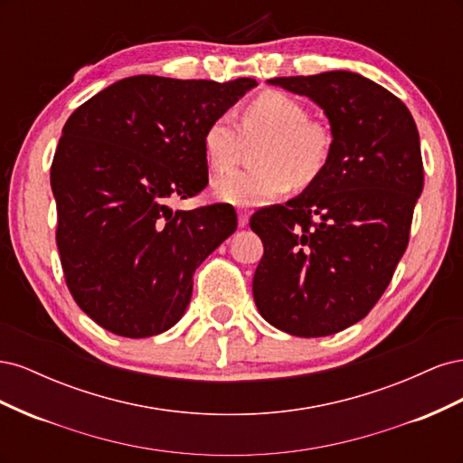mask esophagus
<instances>
[{"mask_svg":"<svg viewBox=\"0 0 463 463\" xmlns=\"http://www.w3.org/2000/svg\"><path fill=\"white\" fill-rule=\"evenodd\" d=\"M247 222H249V213H247V210H240V226L245 228Z\"/></svg>","mask_w":463,"mask_h":463,"instance_id":"34e87169","label":"esophagus"}]
</instances>
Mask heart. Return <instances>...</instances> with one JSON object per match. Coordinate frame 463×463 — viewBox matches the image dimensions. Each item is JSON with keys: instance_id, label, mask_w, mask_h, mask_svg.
<instances>
[{"instance_id": "obj_1", "label": "heart", "mask_w": 463, "mask_h": 463, "mask_svg": "<svg viewBox=\"0 0 463 463\" xmlns=\"http://www.w3.org/2000/svg\"><path fill=\"white\" fill-rule=\"evenodd\" d=\"M262 143L255 170L230 172L214 181L216 197L237 204H266L288 193L293 184L307 187L326 170L332 133L311 119L296 98L282 90H264L241 108L240 128L228 116H216L203 131V150L214 172H228L240 160L245 141Z\"/></svg>"}]
</instances>
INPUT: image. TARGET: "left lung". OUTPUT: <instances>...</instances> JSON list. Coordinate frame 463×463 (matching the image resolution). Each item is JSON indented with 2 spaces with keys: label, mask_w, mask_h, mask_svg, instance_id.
I'll list each match as a JSON object with an SVG mask.
<instances>
[{
  "label": "left lung",
  "mask_w": 463,
  "mask_h": 463,
  "mask_svg": "<svg viewBox=\"0 0 463 463\" xmlns=\"http://www.w3.org/2000/svg\"><path fill=\"white\" fill-rule=\"evenodd\" d=\"M269 82L325 109L332 154L298 199L250 216L264 245L253 298L272 326L318 338L367 317L386 291L423 191L421 146L400 98L357 73Z\"/></svg>",
  "instance_id": "1"
}]
</instances>
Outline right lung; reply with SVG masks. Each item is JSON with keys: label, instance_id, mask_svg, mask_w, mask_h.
<instances>
[{"label": "right lung", "instance_id": "add662e5", "mask_svg": "<svg viewBox=\"0 0 463 463\" xmlns=\"http://www.w3.org/2000/svg\"><path fill=\"white\" fill-rule=\"evenodd\" d=\"M255 79L137 75L63 125L50 181L65 284L96 325L148 338L184 317L194 269L237 228L232 204L174 210L208 185L203 131Z\"/></svg>", "mask_w": 463, "mask_h": 463}]
</instances>
